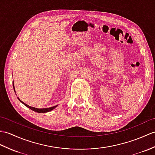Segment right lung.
<instances>
[{
  "mask_svg": "<svg viewBox=\"0 0 155 155\" xmlns=\"http://www.w3.org/2000/svg\"><path fill=\"white\" fill-rule=\"evenodd\" d=\"M13 88H14V92H16L15 88H14V82H13ZM18 100H20V102L22 103L24 106H26V107H28V108H30V110H33V111H36V112H38V113H46V112H48V111H50L53 110V109H55L57 106H58V105H56V106H55L48 107V108H36V107H31V106H30L28 105V104H25L24 102H22V101H21V100H20V98H18Z\"/></svg>",
  "mask_w": 155,
  "mask_h": 155,
  "instance_id": "add662e5",
  "label": "right lung"
}]
</instances>
